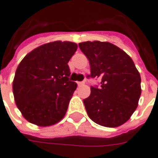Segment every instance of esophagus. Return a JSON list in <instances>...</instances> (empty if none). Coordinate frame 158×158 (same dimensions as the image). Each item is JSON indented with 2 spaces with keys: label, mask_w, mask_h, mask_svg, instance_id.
Returning a JSON list of instances; mask_svg holds the SVG:
<instances>
[{
  "label": "esophagus",
  "mask_w": 158,
  "mask_h": 158,
  "mask_svg": "<svg viewBox=\"0 0 158 158\" xmlns=\"http://www.w3.org/2000/svg\"><path fill=\"white\" fill-rule=\"evenodd\" d=\"M77 84H78V86H83L84 84H85V81H78V82H77Z\"/></svg>",
  "instance_id": "1"
}]
</instances>
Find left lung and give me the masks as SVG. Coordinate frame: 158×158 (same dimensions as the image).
Masks as SVG:
<instances>
[{"instance_id": "1", "label": "left lung", "mask_w": 158, "mask_h": 158, "mask_svg": "<svg viewBox=\"0 0 158 158\" xmlns=\"http://www.w3.org/2000/svg\"><path fill=\"white\" fill-rule=\"evenodd\" d=\"M79 47L89 60V77L102 80L101 87H91L83 100L89 117L102 127L121 126L134 113L141 94V77L133 61L109 42L87 41Z\"/></svg>"}]
</instances>
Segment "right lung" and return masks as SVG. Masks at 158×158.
<instances>
[{"instance_id": "1", "label": "right lung", "mask_w": 158, "mask_h": 158, "mask_svg": "<svg viewBox=\"0 0 158 158\" xmlns=\"http://www.w3.org/2000/svg\"><path fill=\"white\" fill-rule=\"evenodd\" d=\"M77 50L69 41H54L35 48L19 63L13 81L16 106L23 117L49 127L64 117L77 84L69 81L68 63Z\"/></svg>"}]
</instances>
